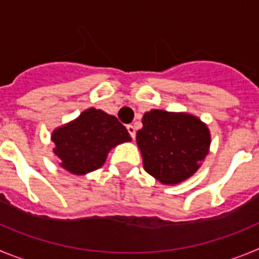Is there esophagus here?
Returning a JSON list of instances; mask_svg holds the SVG:
<instances>
[{"label":"esophagus","mask_w":259,"mask_h":259,"mask_svg":"<svg viewBox=\"0 0 259 259\" xmlns=\"http://www.w3.org/2000/svg\"><path fill=\"white\" fill-rule=\"evenodd\" d=\"M126 129H127V132H129L130 137H132V138L134 139L135 138V127L133 126V125H127Z\"/></svg>","instance_id":"34e87169"}]
</instances>
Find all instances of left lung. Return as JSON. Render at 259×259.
Wrapping results in <instances>:
<instances>
[{
	"label": "left lung",
	"mask_w": 259,
	"mask_h": 259,
	"mask_svg": "<svg viewBox=\"0 0 259 259\" xmlns=\"http://www.w3.org/2000/svg\"><path fill=\"white\" fill-rule=\"evenodd\" d=\"M142 124L137 144L147 173L164 185H177L196 173L210 147V133L200 118L151 109Z\"/></svg>",
	"instance_id": "obj_1"
}]
</instances>
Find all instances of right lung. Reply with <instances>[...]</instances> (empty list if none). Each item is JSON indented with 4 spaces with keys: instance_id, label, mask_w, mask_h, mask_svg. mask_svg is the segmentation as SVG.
Masks as SVG:
<instances>
[{
    "instance_id": "1",
    "label": "right lung",
    "mask_w": 259,
    "mask_h": 259,
    "mask_svg": "<svg viewBox=\"0 0 259 259\" xmlns=\"http://www.w3.org/2000/svg\"><path fill=\"white\" fill-rule=\"evenodd\" d=\"M54 153L60 166L76 176L99 169L117 144L130 142L129 133L120 121L101 109L89 108L76 120L53 132Z\"/></svg>"
}]
</instances>
